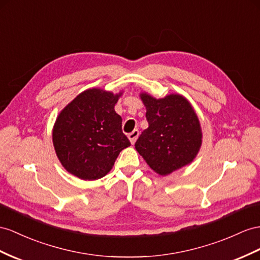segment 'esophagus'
<instances>
[{
	"label": "esophagus",
	"instance_id": "1",
	"mask_svg": "<svg viewBox=\"0 0 260 260\" xmlns=\"http://www.w3.org/2000/svg\"><path fill=\"white\" fill-rule=\"evenodd\" d=\"M138 135H139V132H138V129H134V131H133L132 133H129V134H128V139H129V142H131L132 144H134V143L136 142V139H137Z\"/></svg>",
	"mask_w": 260,
	"mask_h": 260
}]
</instances>
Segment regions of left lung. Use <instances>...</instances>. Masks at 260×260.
<instances>
[{"instance_id":"left-lung-1","label":"left lung","mask_w":260,"mask_h":260,"mask_svg":"<svg viewBox=\"0 0 260 260\" xmlns=\"http://www.w3.org/2000/svg\"><path fill=\"white\" fill-rule=\"evenodd\" d=\"M141 99L149 126L135 143L139 155L161 176L190 164L201 147L202 132L188 100L180 94L155 99L147 93H141Z\"/></svg>"}]
</instances>
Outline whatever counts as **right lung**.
<instances>
[{
	"mask_svg": "<svg viewBox=\"0 0 260 260\" xmlns=\"http://www.w3.org/2000/svg\"><path fill=\"white\" fill-rule=\"evenodd\" d=\"M122 93L85 90L58 115L52 143L64 169L82 180L109 174L117 156L131 146L114 106Z\"/></svg>",
	"mask_w": 260,
	"mask_h": 260,
	"instance_id": "add662e5",
	"label": "right lung"
}]
</instances>
